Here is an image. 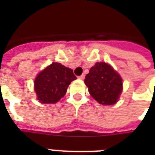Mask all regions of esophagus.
<instances>
[{"label":"esophagus","mask_w":155,"mask_h":155,"mask_svg":"<svg viewBox=\"0 0 155 155\" xmlns=\"http://www.w3.org/2000/svg\"><path fill=\"white\" fill-rule=\"evenodd\" d=\"M78 79H80V80H84V75H81L80 76L78 77Z\"/></svg>","instance_id":"34e87169"}]
</instances>
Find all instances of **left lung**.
<instances>
[{"instance_id":"1","label":"left lung","mask_w":155,"mask_h":155,"mask_svg":"<svg viewBox=\"0 0 155 155\" xmlns=\"http://www.w3.org/2000/svg\"><path fill=\"white\" fill-rule=\"evenodd\" d=\"M85 84L90 95L103 105H112L117 102L122 92L120 75L108 63H97L85 76Z\"/></svg>"}]
</instances>
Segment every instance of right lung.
<instances>
[{"label": "right lung", "instance_id": "right-lung-1", "mask_svg": "<svg viewBox=\"0 0 155 155\" xmlns=\"http://www.w3.org/2000/svg\"><path fill=\"white\" fill-rule=\"evenodd\" d=\"M76 80L73 71L58 63H52L36 76L35 91L42 104H54L65 96L71 81Z\"/></svg>", "mask_w": 155, "mask_h": 155}]
</instances>
